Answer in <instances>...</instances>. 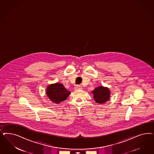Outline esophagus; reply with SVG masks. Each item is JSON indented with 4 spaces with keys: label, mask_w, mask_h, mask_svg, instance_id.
Masks as SVG:
<instances>
[{
    "label": "esophagus",
    "mask_w": 154,
    "mask_h": 154,
    "mask_svg": "<svg viewBox=\"0 0 154 154\" xmlns=\"http://www.w3.org/2000/svg\"><path fill=\"white\" fill-rule=\"evenodd\" d=\"M75 89H82V87H81L80 85H76V86H75Z\"/></svg>",
    "instance_id": "obj_1"
}]
</instances>
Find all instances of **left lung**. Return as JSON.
I'll list each match as a JSON object with an SVG mask.
<instances>
[{
	"label": "left lung",
	"mask_w": 154,
	"mask_h": 154,
	"mask_svg": "<svg viewBox=\"0 0 154 154\" xmlns=\"http://www.w3.org/2000/svg\"><path fill=\"white\" fill-rule=\"evenodd\" d=\"M92 94H94V99L96 103L99 104H104L110 99V89L103 85L95 88L92 91Z\"/></svg>",
	"instance_id": "8db88e82"
}]
</instances>
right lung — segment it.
Masks as SVG:
<instances>
[{
	"instance_id": "right-lung-1",
	"label": "right lung",
	"mask_w": 154,
	"mask_h": 154,
	"mask_svg": "<svg viewBox=\"0 0 154 154\" xmlns=\"http://www.w3.org/2000/svg\"><path fill=\"white\" fill-rule=\"evenodd\" d=\"M46 94L53 103L58 104L66 100L71 94V92L66 89L62 84L55 83L49 85L47 87Z\"/></svg>"
}]
</instances>
